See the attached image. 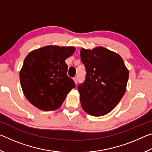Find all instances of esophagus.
<instances>
[{"label":"esophagus","instance_id":"1","mask_svg":"<svg viewBox=\"0 0 152 152\" xmlns=\"http://www.w3.org/2000/svg\"><path fill=\"white\" fill-rule=\"evenodd\" d=\"M73 79H74V82H75V84H77V83H78V78H77V77H74Z\"/></svg>","mask_w":152,"mask_h":152}]
</instances>
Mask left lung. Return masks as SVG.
Wrapping results in <instances>:
<instances>
[{
    "label": "left lung",
    "mask_w": 152,
    "mask_h": 152,
    "mask_svg": "<svg viewBox=\"0 0 152 152\" xmlns=\"http://www.w3.org/2000/svg\"><path fill=\"white\" fill-rule=\"evenodd\" d=\"M80 57L86 72L85 81L78 86L82 107L92 116H103L125 94L129 70L119 54L103 47L82 48Z\"/></svg>",
    "instance_id": "8db88e82"
}]
</instances>
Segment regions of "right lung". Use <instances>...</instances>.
<instances>
[{"mask_svg":"<svg viewBox=\"0 0 152 152\" xmlns=\"http://www.w3.org/2000/svg\"><path fill=\"white\" fill-rule=\"evenodd\" d=\"M75 48L48 45L35 50L25 58L19 77L28 101L40 110H54L61 107L76 84L67 75L66 59Z\"/></svg>","mask_w":152,"mask_h":152,"instance_id":"1","label":"right lung"}]
</instances>
